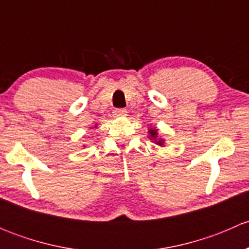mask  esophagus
Here are the masks:
<instances>
[{"label":"esophagus","mask_w":249,"mask_h":249,"mask_svg":"<svg viewBox=\"0 0 249 249\" xmlns=\"http://www.w3.org/2000/svg\"><path fill=\"white\" fill-rule=\"evenodd\" d=\"M113 115H114V117H117V118L126 117L127 110L126 109H114V110H113Z\"/></svg>","instance_id":"1"}]
</instances>
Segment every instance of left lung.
<instances>
[{"instance_id": "left-lung-1", "label": "left lung", "mask_w": 249, "mask_h": 249, "mask_svg": "<svg viewBox=\"0 0 249 249\" xmlns=\"http://www.w3.org/2000/svg\"><path fill=\"white\" fill-rule=\"evenodd\" d=\"M148 139L152 141V142H154L155 144L159 145V147H165V139L159 136V129L157 126L148 129Z\"/></svg>"}]
</instances>
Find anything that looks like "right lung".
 <instances>
[{"label":"right lung","instance_id":"obj_1","mask_svg":"<svg viewBox=\"0 0 249 249\" xmlns=\"http://www.w3.org/2000/svg\"><path fill=\"white\" fill-rule=\"evenodd\" d=\"M94 127H95V129H96V127H97V125H94ZM94 127L91 126V127H90V129H94ZM84 147H85V145H84Z\"/></svg>","mask_w":249,"mask_h":249}]
</instances>
